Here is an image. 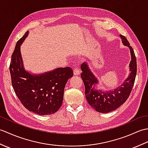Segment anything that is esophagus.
<instances>
[{"instance_id":"1","label":"esophagus","mask_w":148,"mask_h":148,"mask_svg":"<svg viewBox=\"0 0 148 148\" xmlns=\"http://www.w3.org/2000/svg\"><path fill=\"white\" fill-rule=\"evenodd\" d=\"M73 72H74V74L75 75V76H78V75L80 74V70L77 67H75L74 68Z\"/></svg>"}]
</instances>
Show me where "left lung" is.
<instances>
[{
  "label": "left lung",
  "instance_id": "left-lung-1",
  "mask_svg": "<svg viewBox=\"0 0 148 148\" xmlns=\"http://www.w3.org/2000/svg\"><path fill=\"white\" fill-rule=\"evenodd\" d=\"M122 42L124 45L129 47L132 60L130 63L129 76L123 84L111 92H104L94 89L98 80L90 71L86 63L81 66L82 73L81 74L84 87L85 96L88 102L96 111L102 113L111 112L118 108L128 99L132 90L137 74V60L134 51L126 37L120 35Z\"/></svg>",
  "mask_w": 148,
  "mask_h": 148
}]
</instances>
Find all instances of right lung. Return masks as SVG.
I'll return each mask as SVG.
<instances>
[{
  "label": "right lung",
  "instance_id": "obj_1",
  "mask_svg": "<svg viewBox=\"0 0 148 148\" xmlns=\"http://www.w3.org/2000/svg\"><path fill=\"white\" fill-rule=\"evenodd\" d=\"M29 32L17 42L11 56L10 70L12 86L16 95L27 109L39 115L54 114L60 108L65 84L73 76L72 69L67 67L51 72L32 75L25 70L20 45Z\"/></svg>",
  "mask_w": 148,
  "mask_h": 148
}]
</instances>
